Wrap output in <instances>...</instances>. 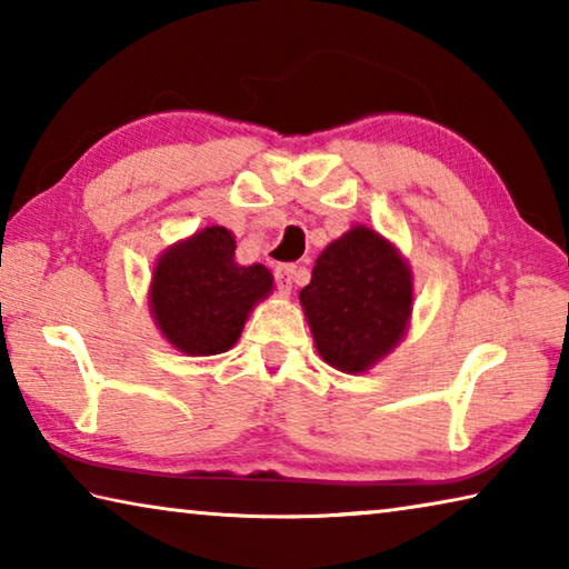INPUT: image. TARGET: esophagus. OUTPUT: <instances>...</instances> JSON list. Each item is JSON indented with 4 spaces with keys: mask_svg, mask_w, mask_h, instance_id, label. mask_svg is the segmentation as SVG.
I'll list each match as a JSON object with an SVG mask.
<instances>
[{
    "mask_svg": "<svg viewBox=\"0 0 569 569\" xmlns=\"http://www.w3.org/2000/svg\"><path fill=\"white\" fill-rule=\"evenodd\" d=\"M273 278H276V288H278V291H281V293H291L293 278H296V266H293V263L276 266Z\"/></svg>",
    "mask_w": 569,
    "mask_h": 569,
    "instance_id": "1",
    "label": "esophagus"
}]
</instances>
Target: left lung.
<instances>
[{
	"label": "left lung",
	"instance_id": "1",
	"mask_svg": "<svg viewBox=\"0 0 569 569\" xmlns=\"http://www.w3.org/2000/svg\"><path fill=\"white\" fill-rule=\"evenodd\" d=\"M301 303L323 361L346 373L366 371L407 331L409 266L389 240L356 226L316 258Z\"/></svg>",
	"mask_w": 569,
	"mask_h": 569
}]
</instances>
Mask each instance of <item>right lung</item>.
<instances>
[{
	"label": "right lung",
	"mask_w": 569,
	"mask_h": 569,
	"mask_svg": "<svg viewBox=\"0 0 569 569\" xmlns=\"http://www.w3.org/2000/svg\"><path fill=\"white\" fill-rule=\"evenodd\" d=\"M228 228L210 226L160 256L150 308L162 336L190 356L223 353L238 341L250 308L271 293L266 266H238Z\"/></svg>",
	"instance_id": "right-lung-1"
}]
</instances>
